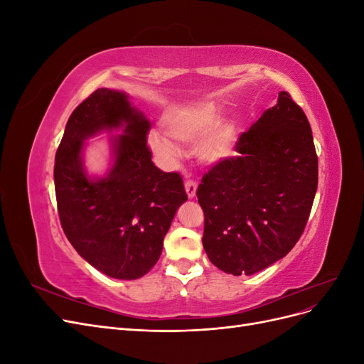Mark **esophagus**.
<instances>
[{"label": "esophagus", "mask_w": 364, "mask_h": 364, "mask_svg": "<svg viewBox=\"0 0 364 364\" xmlns=\"http://www.w3.org/2000/svg\"><path fill=\"white\" fill-rule=\"evenodd\" d=\"M185 191H186V194H188L190 199H193V197L196 196V191H197V183L194 181L188 179L185 182Z\"/></svg>", "instance_id": "esophagus-1"}]
</instances>
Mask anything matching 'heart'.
I'll use <instances>...</instances> for the list:
<instances>
[{"label": "heart", "mask_w": 364, "mask_h": 364, "mask_svg": "<svg viewBox=\"0 0 364 364\" xmlns=\"http://www.w3.org/2000/svg\"><path fill=\"white\" fill-rule=\"evenodd\" d=\"M220 119V107L214 102H197L171 109L162 118V130L165 136L179 142H196L207 133L210 134L197 146V153L206 162H218L234 153L235 132L230 124L213 127ZM150 144L156 153L164 156H174V146L168 139L159 135L150 138Z\"/></svg>", "instance_id": "b5f03b06"}]
</instances>
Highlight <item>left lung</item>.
Here are the masks:
<instances>
[{
	"mask_svg": "<svg viewBox=\"0 0 364 364\" xmlns=\"http://www.w3.org/2000/svg\"><path fill=\"white\" fill-rule=\"evenodd\" d=\"M218 161L196 194L203 247L215 267L253 274L284 258L306 226L317 190V155L302 107L285 91Z\"/></svg>",
	"mask_w": 364,
	"mask_h": 364,
	"instance_id": "obj_1",
	"label": "left lung"
}]
</instances>
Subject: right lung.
<instances>
[{"label":"right lung","mask_w":364,"mask_h":364,"mask_svg":"<svg viewBox=\"0 0 364 364\" xmlns=\"http://www.w3.org/2000/svg\"><path fill=\"white\" fill-rule=\"evenodd\" d=\"M118 127L124 134L114 141L113 168L92 181L81 165L82 141ZM149 130L126 94L100 87L74 109L56 151L54 188L63 232L82 258L117 279L150 272L176 211L188 199L182 176L151 162Z\"/></svg>","instance_id":"1"}]
</instances>
